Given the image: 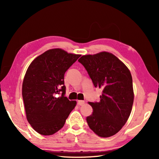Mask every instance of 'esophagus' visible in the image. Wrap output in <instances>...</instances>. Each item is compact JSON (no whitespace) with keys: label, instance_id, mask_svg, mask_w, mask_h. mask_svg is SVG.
Returning a JSON list of instances; mask_svg holds the SVG:
<instances>
[{"label":"esophagus","instance_id":"34e87169","mask_svg":"<svg viewBox=\"0 0 159 159\" xmlns=\"http://www.w3.org/2000/svg\"><path fill=\"white\" fill-rule=\"evenodd\" d=\"M84 103H85L84 101H82V100H80V101H78V104L79 105H83Z\"/></svg>","mask_w":159,"mask_h":159}]
</instances>
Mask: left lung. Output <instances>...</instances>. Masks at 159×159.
<instances>
[{
	"mask_svg": "<svg viewBox=\"0 0 159 159\" xmlns=\"http://www.w3.org/2000/svg\"><path fill=\"white\" fill-rule=\"evenodd\" d=\"M78 61L88 71L95 88L103 89L98 102H89L93 113L86 121L98 136H113L126 123L132 110L131 72L116 56L106 52L83 56Z\"/></svg>",
	"mask_w": 159,
	"mask_h": 159,
	"instance_id": "8db88e82",
	"label": "left lung"
}]
</instances>
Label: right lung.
<instances>
[{"label": "right lung", "instance_id": "right-lung-1", "mask_svg": "<svg viewBox=\"0 0 159 159\" xmlns=\"http://www.w3.org/2000/svg\"><path fill=\"white\" fill-rule=\"evenodd\" d=\"M80 57L52 49L38 56L28 67L22 84L26 118L42 135H51L63 127L76 105L75 101L65 96L64 74Z\"/></svg>", "mask_w": 159, "mask_h": 159}]
</instances>
